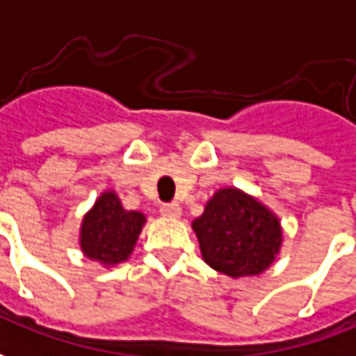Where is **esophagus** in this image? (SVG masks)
I'll use <instances>...</instances> for the list:
<instances>
[{"mask_svg":"<svg viewBox=\"0 0 356 356\" xmlns=\"http://www.w3.org/2000/svg\"><path fill=\"white\" fill-rule=\"evenodd\" d=\"M159 211H161V215L169 216V218H177L181 215V207H179L177 202H163L159 207Z\"/></svg>","mask_w":356,"mask_h":356,"instance_id":"1","label":"esophagus"}]
</instances>
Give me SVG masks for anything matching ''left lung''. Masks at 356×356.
Returning <instances> with one entry per match:
<instances>
[{"label":"left lung","mask_w":356,"mask_h":356,"mask_svg":"<svg viewBox=\"0 0 356 356\" xmlns=\"http://www.w3.org/2000/svg\"><path fill=\"white\" fill-rule=\"evenodd\" d=\"M193 228L204 262L232 277L264 272L282 244L276 216L238 189L215 193Z\"/></svg>","instance_id":"8db88e82"}]
</instances>
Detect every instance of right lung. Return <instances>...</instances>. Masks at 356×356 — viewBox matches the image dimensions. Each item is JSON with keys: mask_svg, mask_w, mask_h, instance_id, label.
<instances>
[{"mask_svg": "<svg viewBox=\"0 0 356 356\" xmlns=\"http://www.w3.org/2000/svg\"><path fill=\"white\" fill-rule=\"evenodd\" d=\"M143 222L141 213L124 211L116 193H104L82 220V252L102 264L122 262L134 250Z\"/></svg>", "mask_w": 356, "mask_h": 356, "instance_id": "add662e5", "label": "right lung"}]
</instances>
